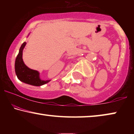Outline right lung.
Segmentation results:
<instances>
[{"mask_svg": "<svg viewBox=\"0 0 134 134\" xmlns=\"http://www.w3.org/2000/svg\"><path fill=\"white\" fill-rule=\"evenodd\" d=\"M29 36V35H28ZM26 42H24L19 49V54L15 60V72L18 79L24 83L34 86H41L48 83L51 80H44L40 77V72L27 67L24 63L23 59V49L26 45Z\"/></svg>", "mask_w": 134, "mask_h": 134, "instance_id": "1", "label": "right lung"}]
</instances>
